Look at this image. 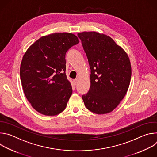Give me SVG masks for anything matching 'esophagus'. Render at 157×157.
Returning a JSON list of instances; mask_svg holds the SVG:
<instances>
[{
    "label": "esophagus",
    "instance_id": "1",
    "mask_svg": "<svg viewBox=\"0 0 157 157\" xmlns=\"http://www.w3.org/2000/svg\"><path fill=\"white\" fill-rule=\"evenodd\" d=\"M77 83H78V79H74V80H73V84H74V85L76 86V85L77 84Z\"/></svg>",
    "mask_w": 157,
    "mask_h": 157
}]
</instances>
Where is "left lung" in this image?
Segmentation results:
<instances>
[{"instance_id":"8db88e82","label":"left lung","mask_w":157,"mask_h":157,"mask_svg":"<svg viewBox=\"0 0 157 157\" xmlns=\"http://www.w3.org/2000/svg\"><path fill=\"white\" fill-rule=\"evenodd\" d=\"M91 69V86L82 96L86 108L97 114L113 111L125 96L131 79L126 52L110 36L96 32L78 34Z\"/></svg>"}]
</instances>
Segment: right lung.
<instances>
[{
    "label": "right lung",
    "instance_id": "right-lung-1",
    "mask_svg": "<svg viewBox=\"0 0 157 157\" xmlns=\"http://www.w3.org/2000/svg\"><path fill=\"white\" fill-rule=\"evenodd\" d=\"M79 42L72 33H52L36 40L24 55L20 68L22 88L40 114L53 116L65 109L73 92L65 73V55Z\"/></svg>",
    "mask_w": 157,
    "mask_h": 157
}]
</instances>
